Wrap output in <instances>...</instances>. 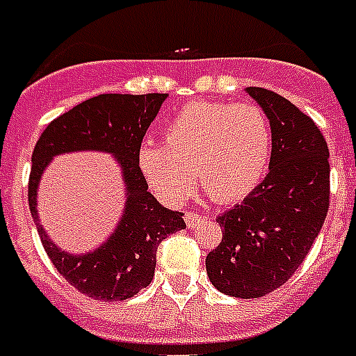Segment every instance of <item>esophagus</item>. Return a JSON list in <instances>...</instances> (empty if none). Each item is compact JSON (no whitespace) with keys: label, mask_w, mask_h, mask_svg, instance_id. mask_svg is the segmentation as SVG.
I'll return each instance as SVG.
<instances>
[{"label":"esophagus","mask_w":356,"mask_h":356,"mask_svg":"<svg viewBox=\"0 0 356 356\" xmlns=\"http://www.w3.org/2000/svg\"><path fill=\"white\" fill-rule=\"evenodd\" d=\"M184 218H186L187 226L193 227L196 222H198V218H202V217L200 215H196V213H186V215H184Z\"/></svg>","instance_id":"obj_1"}]
</instances>
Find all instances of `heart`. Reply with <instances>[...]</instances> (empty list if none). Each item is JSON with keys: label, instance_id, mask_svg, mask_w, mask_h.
I'll list each match as a JSON object with an SVG mask.
<instances>
[{"label": "heart", "instance_id": "obj_1", "mask_svg": "<svg viewBox=\"0 0 356 356\" xmlns=\"http://www.w3.org/2000/svg\"><path fill=\"white\" fill-rule=\"evenodd\" d=\"M272 154L268 118L252 102H189L165 127L163 145L138 152L145 184L161 202L180 206L195 175L217 202L244 198L261 184Z\"/></svg>", "mask_w": 356, "mask_h": 356}]
</instances>
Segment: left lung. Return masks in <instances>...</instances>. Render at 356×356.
<instances>
[{
    "label": "left lung",
    "mask_w": 356,
    "mask_h": 356,
    "mask_svg": "<svg viewBox=\"0 0 356 356\" xmlns=\"http://www.w3.org/2000/svg\"><path fill=\"white\" fill-rule=\"evenodd\" d=\"M272 129L268 175L241 204L217 217L222 241L206 257L213 286L261 298L285 285L322 229L329 209V147L309 115L264 88H246Z\"/></svg>",
    "instance_id": "obj_1"
}]
</instances>
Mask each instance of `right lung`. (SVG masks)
I'll return each instance as SVG.
<instances>
[{"mask_svg":"<svg viewBox=\"0 0 356 356\" xmlns=\"http://www.w3.org/2000/svg\"><path fill=\"white\" fill-rule=\"evenodd\" d=\"M165 99L167 93H102L51 121L34 145L29 207L45 254L71 286L93 300L123 301L149 286L160 243L186 227L184 213L170 211L150 195L138 167L141 141ZM75 149H101L115 155L127 184V206L116 232L102 247L84 256L58 249L39 226L35 213L39 176L50 158Z\"/></svg>","mask_w":356,"mask_h":356,"instance_id":"1","label":"right lung"}]
</instances>
